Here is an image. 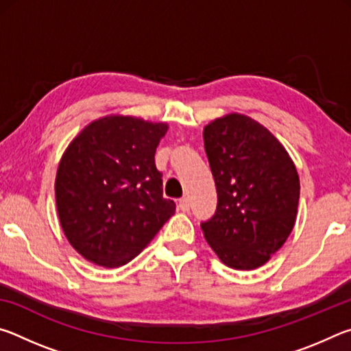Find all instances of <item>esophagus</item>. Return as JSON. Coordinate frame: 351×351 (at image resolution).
Masks as SVG:
<instances>
[{
	"mask_svg": "<svg viewBox=\"0 0 351 351\" xmlns=\"http://www.w3.org/2000/svg\"><path fill=\"white\" fill-rule=\"evenodd\" d=\"M189 199L187 198H181L180 203H178V209H180L181 212H187L189 210Z\"/></svg>",
	"mask_w": 351,
	"mask_h": 351,
	"instance_id": "esophagus-1",
	"label": "esophagus"
}]
</instances>
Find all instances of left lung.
Here are the masks:
<instances>
[{
  "label": "left lung",
  "mask_w": 351,
  "mask_h": 351,
  "mask_svg": "<svg viewBox=\"0 0 351 351\" xmlns=\"http://www.w3.org/2000/svg\"><path fill=\"white\" fill-rule=\"evenodd\" d=\"M203 136L218 204L201 229L229 268H258L294 228L300 195L295 165L268 128L239 112L212 121Z\"/></svg>",
  "instance_id": "obj_1"
}]
</instances>
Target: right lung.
<instances>
[{
    "label": "right lung",
    "mask_w": 351,
    "mask_h": 351,
    "mask_svg": "<svg viewBox=\"0 0 351 351\" xmlns=\"http://www.w3.org/2000/svg\"><path fill=\"white\" fill-rule=\"evenodd\" d=\"M167 128L106 116L83 128L63 153L56 178L58 218L71 246L91 263L127 265L175 213L154 164Z\"/></svg>",
    "instance_id": "add662e5"
}]
</instances>
